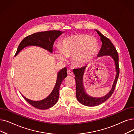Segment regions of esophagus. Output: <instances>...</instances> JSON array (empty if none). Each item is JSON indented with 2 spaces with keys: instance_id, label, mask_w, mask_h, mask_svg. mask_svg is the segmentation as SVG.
<instances>
[{
  "instance_id": "esophagus-1",
  "label": "esophagus",
  "mask_w": 134,
  "mask_h": 134,
  "mask_svg": "<svg viewBox=\"0 0 134 134\" xmlns=\"http://www.w3.org/2000/svg\"><path fill=\"white\" fill-rule=\"evenodd\" d=\"M67 74L68 75H72L73 74V72L72 70H71V69H69V70H68L67 71Z\"/></svg>"
}]
</instances>
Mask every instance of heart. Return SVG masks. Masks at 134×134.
I'll use <instances>...</instances> for the list:
<instances>
[{
    "label": "heart",
    "instance_id": "obj_1",
    "mask_svg": "<svg viewBox=\"0 0 134 134\" xmlns=\"http://www.w3.org/2000/svg\"><path fill=\"white\" fill-rule=\"evenodd\" d=\"M98 44L97 39L85 34H75L64 38L61 49L56 51L58 60L66 61L67 57L72 56L76 66H83L89 63L97 54Z\"/></svg>",
    "mask_w": 134,
    "mask_h": 134
}]
</instances>
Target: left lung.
I'll return each mask as SVG.
<instances>
[{
  "mask_svg": "<svg viewBox=\"0 0 134 134\" xmlns=\"http://www.w3.org/2000/svg\"><path fill=\"white\" fill-rule=\"evenodd\" d=\"M95 31L100 37V39L102 43L101 48L97 55V57H100L104 56H110L111 57L114 62L116 75L113 85L112 86V89L109 91L108 94L101 97H92L87 94L84 86L83 75L84 71L86 68V66L81 68L73 69V72L75 75V82H76V97L77 100L83 105L89 107H94L99 105V104L107 101L111 96L114 91L119 74L118 63L119 57L117 50H116L113 44L108 38L103 36L98 30H95Z\"/></svg>",
  "mask_w": 134,
  "mask_h": 134,
  "instance_id": "left-lung-1",
  "label": "left lung"
}]
</instances>
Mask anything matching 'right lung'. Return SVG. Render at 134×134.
Listing matches in <instances>:
<instances>
[{"label": "right lung", "instance_id": "add662e5", "mask_svg": "<svg viewBox=\"0 0 134 134\" xmlns=\"http://www.w3.org/2000/svg\"><path fill=\"white\" fill-rule=\"evenodd\" d=\"M60 31H49L34 33L25 38L19 44L15 56L25 48L28 46H36L42 48L49 53H53V45L56 39L63 33ZM67 76V68H62L57 74V80L54 89L45 98L40 101H33L28 99L21 94L25 100L34 107L40 109H46L54 106L57 102L59 97L60 87Z\"/></svg>", "mask_w": 134, "mask_h": 134}]
</instances>
